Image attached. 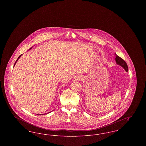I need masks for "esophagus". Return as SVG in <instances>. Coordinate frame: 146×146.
I'll return each mask as SVG.
<instances>
[{"label":"esophagus","mask_w":146,"mask_h":146,"mask_svg":"<svg viewBox=\"0 0 146 146\" xmlns=\"http://www.w3.org/2000/svg\"><path fill=\"white\" fill-rule=\"evenodd\" d=\"M83 79V78L82 76H75L74 77V78L73 79V80L74 81H80V80H82Z\"/></svg>","instance_id":"obj_1"}]
</instances>
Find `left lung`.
Wrapping results in <instances>:
<instances>
[{"mask_svg":"<svg viewBox=\"0 0 146 146\" xmlns=\"http://www.w3.org/2000/svg\"><path fill=\"white\" fill-rule=\"evenodd\" d=\"M115 61H116L117 64L119 65L120 66L122 67L125 70L126 72H127L128 67H127L126 63L125 62V61L121 57H119L116 54H115Z\"/></svg>","mask_w":146,"mask_h":146,"instance_id":"8db88e82","label":"left lung"}]
</instances>
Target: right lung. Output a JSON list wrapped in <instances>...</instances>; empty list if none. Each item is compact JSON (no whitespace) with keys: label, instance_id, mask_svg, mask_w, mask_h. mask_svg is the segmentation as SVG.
Masks as SVG:
<instances>
[{"label":"right lung","instance_id":"1","mask_svg":"<svg viewBox=\"0 0 146 146\" xmlns=\"http://www.w3.org/2000/svg\"><path fill=\"white\" fill-rule=\"evenodd\" d=\"M32 48H33V47H32V48H31V49H29V50H31V49H32ZM22 55H22H21L20 56H19V57H18V58H17V60H16V62H15V64H14V66H15V64H16V62H17V61H18V60H19V58H20V57H21V56ZM49 113H50V112H49ZM45 113V114H41V115H43V114H48V113ZM38 114V115H39V114Z\"/></svg>","mask_w":146,"mask_h":146}]
</instances>
